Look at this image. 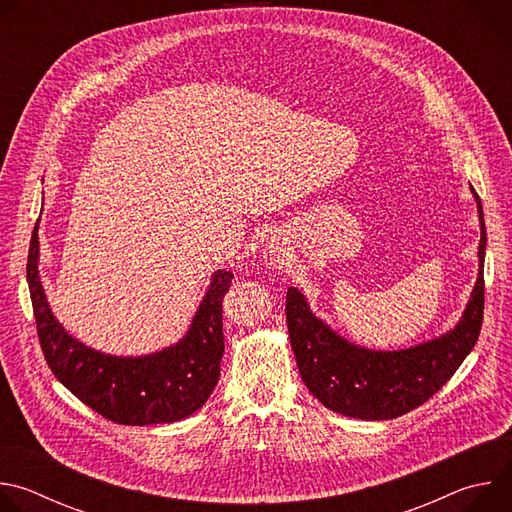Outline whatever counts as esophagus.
Listing matches in <instances>:
<instances>
[{"label": "esophagus", "instance_id": "obj_1", "mask_svg": "<svg viewBox=\"0 0 512 512\" xmlns=\"http://www.w3.org/2000/svg\"><path fill=\"white\" fill-rule=\"evenodd\" d=\"M275 261H279V255L275 251H267L265 253V263L267 265H275Z\"/></svg>", "mask_w": 512, "mask_h": 512}]
</instances>
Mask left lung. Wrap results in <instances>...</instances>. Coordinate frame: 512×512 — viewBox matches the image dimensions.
Returning <instances> with one entry per match:
<instances>
[{
  "instance_id": "8db88e82",
  "label": "left lung",
  "mask_w": 512,
  "mask_h": 512,
  "mask_svg": "<svg viewBox=\"0 0 512 512\" xmlns=\"http://www.w3.org/2000/svg\"><path fill=\"white\" fill-rule=\"evenodd\" d=\"M470 190L480 218L478 277L462 318L442 336L401 350L364 348L318 318L298 287L287 289L285 320L291 350L302 381L330 411L367 421L405 415L440 391L474 348L484 314L486 227L480 198L474 188Z\"/></svg>"
}]
</instances>
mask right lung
<instances>
[{
	"label": "right lung",
	"instance_id": "add662e5",
	"mask_svg": "<svg viewBox=\"0 0 512 512\" xmlns=\"http://www.w3.org/2000/svg\"><path fill=\"white\" fill-rule=\"evenodd\" d=\"M34 227L26 277L44 358L54 377L85 405L121 425L180 421L198 411L221 377L225 352L223 298L233 273L218 269L186 334L172 346L141 356L95 350L52 314L40 279V241Z\"/></svg>",
	"mask_w": 512,
	"mask_h": 512
}]
</instances>
